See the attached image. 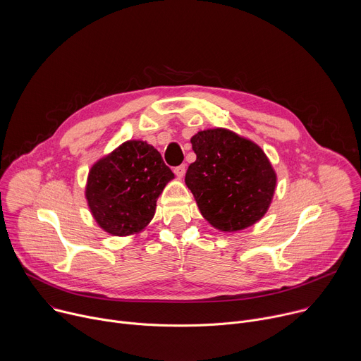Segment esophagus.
<instances>
[{
	"label": "esophagus",
	"mask_w": 361,
	"mask_h": 361,
	"mask_svg": "<svg viewBox=\"0 0 361 361\" xmlns=\"http://www.w3.org/2000/svg\"><path fill=\"white\" fill-rule=\"evenodd\" d=\"M185 164H181V166H177L174 167V174L178 177V178H183L184 174H185Z\"/></svg>",
	"instance_id": "1"
}]
</instances>
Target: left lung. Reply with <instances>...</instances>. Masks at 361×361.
Segmentation results:
<instances>
[{
	"label": "left lung",
	"instance_id": "1",
	"mask_svg": "<svg viewBox=\"0 0 361 361\" xmlns=\"http://www.w3.org/2000/svg\"><path fill=\"white\" fill-rule=\"evenodd\" d=\"M191 144L197 160L187 170L185 184L202 217L226 233L262 220L277 183L264 151L226 128L198 131Z\"/></svg>",
	"mask_w": 361,
	"mask_h": 361
}]
</instances>
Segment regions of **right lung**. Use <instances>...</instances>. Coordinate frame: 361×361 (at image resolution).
I'll list each match as a JSON object with an SVG mask.
<instances>
[{"label":"right lung","mask_w":361,"mask_h":361,"mask_svg":"<svg viewBox=\"0 0 361 361\" xmlns=\"http://www.w3.org/2000/svg\"><path fill=\"white\" fill-rule=\"evenodd\" d=\"M173 178L156 148L130 140L91 167L85 198L102 230L126 237L145 228L156 213L159 195Z\"/></svg>","instance_id":"right-lung-1"}]
</instances>
